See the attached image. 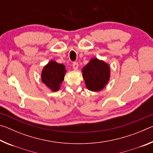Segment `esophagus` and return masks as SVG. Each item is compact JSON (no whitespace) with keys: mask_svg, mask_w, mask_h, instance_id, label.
Returning a JSON list of instances; mask_svg holds the SVG:
<instances>
[{"mask_svg":"<svg viewBox=\"0 0 153 153\" xmlns=\"http://www.w3.org/2000/svg\"><path fill=\"white\" fill-rule=\"evenodd\" d=\"M77 68H78V63H77V62H74L73 69H74V70H77Z\"/></svg>","mask_w":153,"mask_h":153,"instance_id":"34e87169","label":"esophagus"}]
</instances>
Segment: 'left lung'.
<instances>
[{
    "label": "left lung",
    "mask_w": 153,
    "mask_h": 153,
    "mask_svg": "<svg viewBox=\"0 0 153 153\" xmlns=\"http://www.w3.org/2000/svg\"><path fill=\"white\" fill-rule=\"evenodd\" d=\"M87 88L99 91L104 88L110 77L109 66L104 61L92 59L82 69Z\"/></svg>",
    "instance_id": "obj_1"
}]
</instances>
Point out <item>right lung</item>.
<instances>
[{"instance_id":"1","label":"right lung","mask_w":153,"mask_h":153,"mask_svg":"<svg viewBox=\"0 0 153 153\" xmlns=\"http://www.w3.org/2000/svg\"><path fill=\"white\" fill-rule=\"evenodd\" d=\"M65 74V65L51 61L44 67L42 72V81L53 91H57L63 81Z\"/></svg>"}]
</instances>
